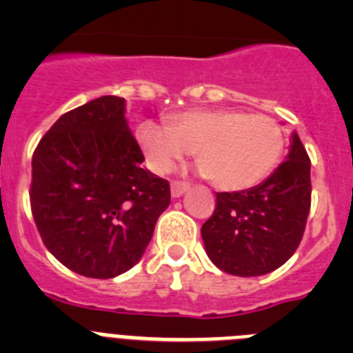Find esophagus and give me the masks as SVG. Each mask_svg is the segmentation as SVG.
<instances>
[{"label":"esophagus","mask_w":353,"mask_h":353,"mask_svg":"<svg viewBox=\"0 0 353 353\" xmlns=\"http://www.w3.org/2000/svg\"><path fill=\"white\" fill-rule=\"evenodd\" d=\"M189 183L187 182H180V180H173V182H171V196H173V198H180V196L183 194V192H187L189 191Z\"/></svg>","instance_id":"34e87169"}]
</instances>
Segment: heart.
Listing matches in <instances>:
<instances>
[{
	"label": "heart",
	"instance_id": "heart-1",
	"mask_svg": "<svg viewBox=\"0 0 353 353\" xmlns=\"http://www.w3.org/2000/svg\"><path fill=\"white\" fill-rule=\"evenodd\" d=\"M138 139L159 173H168L196 152L201 171L226 191L263 182L285 150V134L274 118L236 109H191L168 125L145 121Z\"/></svg>",
	"mask_w": 353,
	"mask_h": 353
}]
</instances>
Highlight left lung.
<instances>
[{
	"instance_id": "8db88e82",
	"label": "left lung",
	"mask_w": 353,
	"mask_h": 353,
	"mask_svg": "<svg viewBox=\"0 0 353 353\" xmlns=\"http://www.w3.org/2000/svg\"><path fill=\"white\" fill-rule=\"evenodd\" d=\"M311 208V161L297 132L288 159L260 185L217 192L215 210L201 226L217 269L240 277L279 269L301 244Z\"/></svg>"
}]
</instances>
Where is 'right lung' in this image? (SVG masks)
<instances>
[{
	"instance_id": "1",
	"label": "right lung",
	"mask_w": 353,
	"mask_h": 353,
	"mask_svg": "<svg viewBox=\"0 0 353 353\" xmlns=\"http://www.w3.org/2000/svg\"><path fill=\"white\" fill-rule=\"evenodd\" d=\"M114 95L61 114L31 161L30 203L43 245L67 269L109 279L132 269L171 201Z\"/></svg>"
}]
</instances>
